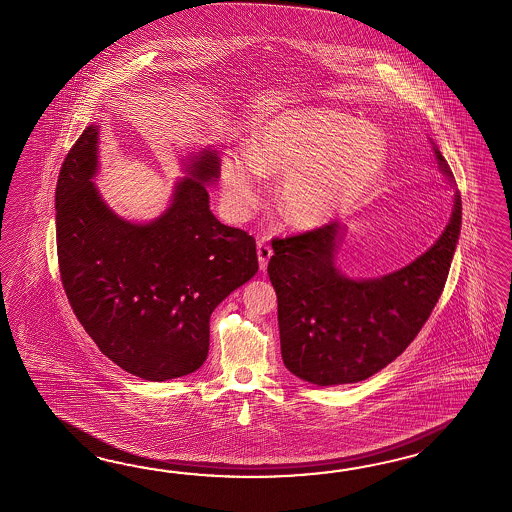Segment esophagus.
Masks as SVG:
<instances>
[{"label":"esophagus","mask_w":512,"mask_h":512,"mask_svg":"<svg viewBox=\"0 0 512 512\" xmlns=\"http://www.w3.org/2000/svg\"><path fill=\"white\" fill-rule=\"evenodd\" d=\"M273 256V249L265 243V241H258V262H260V269L265 271L267 269V263Z\"/></svg>","instance_id":"1"}]
</instances>
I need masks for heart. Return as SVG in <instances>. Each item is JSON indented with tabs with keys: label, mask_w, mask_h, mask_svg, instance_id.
I'll return each mask as SVG.
<instances>
[{
	"label": "heart",
	"mask_w": 512,
	"mask_h": 512,
	"mask_svg": "<svg viewBox=\"0 0 512 512\" xmlns=\"http://www.w3.org/2000/svg\"><path fill=\"white\" fill-rule=\"evenodd\" d=\"M388 159L382 133L330 109H304L271 120L252 135L247 154L221 163L224 197L236 215L262 202L265 174L286 176L280 210L312 230L358 208L379 184Z\"/></svg>",
	"instance_id": "heart-1"
}]
</instances>
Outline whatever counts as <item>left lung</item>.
<instances>
[{
	"instance_id": "obj_1",
	"label": "left lung",
	"mask_w": 512,
	"mask_h": 512,
	"mask_svg": "<svg viewBox=\"0 0 512 512\" xmlns=\"http://www.w3.org/2000/svg\"><path fill=\"white\" fill-rule=\"evenodd\" d=\"M442 172L453 174L440 150ZM462 221L455 195L442 236L407 267L390 275L354 280L336 267L343 228L325 224L312 232L273 239L267 273L278 301L284 366L317 386L360 382L394 362L418 336L440 299Z\"/></svg>"
}]
</instances>
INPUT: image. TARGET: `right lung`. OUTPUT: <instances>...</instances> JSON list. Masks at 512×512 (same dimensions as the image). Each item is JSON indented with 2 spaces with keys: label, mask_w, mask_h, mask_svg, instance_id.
<instances>
[{
  "label": "right lung",
  "mask_w": 512,
  "mask_h": 512,
  "mask_svg": "<svg viewBox=\"0 0 512 512\" xmlns=\"http://www.w3.org/2000/svg\"><path fill=\"white\" fill-rule=\"evenodd\" d=\"M221 159L187 161L171 206L150 223L118 217L92 178L98 126L66 154L55 187L57 256L68 302L98 349L145 380L197 371L210 351L211 312L258 273L256 241L217 221L207 185Z\"/></svg>",
  "instance_id": "obj_1"
}]
</instances>
